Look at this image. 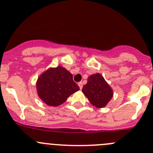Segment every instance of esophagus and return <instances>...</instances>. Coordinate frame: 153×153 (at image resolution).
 <instances>
[{
    "label": "esophagus",
    "mask_w": 153,
    "mask_h": 153,
    "mask_svg": "<svg viewBox=\"0 0 153 153\" xmlns=\"http://www.w3.org/2000/svg\"><path fill=\"white\" fill-rule=\"evenodd\" d=\"M78 85H79L80 87V89H82V88H83V83H82V82H79V83H78Z\"/></svg>",
    "instance_id": "esophagus-1"
}]
</instances>
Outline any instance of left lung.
Wrapping results in <instances>:
<instances>
[{"label": "left lung", "mask_w": 153, "mask_h": 153, "mask_svg": "<svg viewBox=\"0 0 153 153\" xmlns=\"http://www.w3.org/2000/svg\"><path fill=\"white\" fill-rule=\"evenodd\" d=\"M82 91L91 104L98 108L106 106L113 96L112 88L99 73L88 77V82L83 85Z\"/></svg>", "instance_id": "obj_1"}]
</instances>
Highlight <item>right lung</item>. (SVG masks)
<instances>
[{
	"label": "right lung",
	"instance_id": "obj_1",
	"mask_svg": "<svg viewBox=\"0 0 153 153\" xmlns=\"http://www.w3.org/2000/svg\"><path fill=\"white\" fill-rule=\"evenodd\" d=\"M36 86L42 101L53 107L62 105L72 94L80 89L73 81V75L62 66L49 68L42 73Z\"/></svg>",
	"mask_w": 153,
	"mask_h": 153
}]
</instances>
